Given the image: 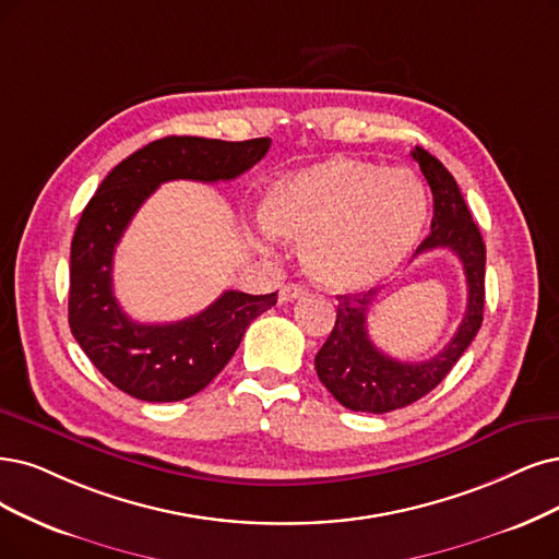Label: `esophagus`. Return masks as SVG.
<instances>
[{
	"label": "esophagus",
	"mask_w": 559,
	"mask_h": 559,
	"mask_svg": "<svg viewBox=\"0 0 559 559\" xmlns=\"http://www.w3.org/2000/svg\"><path fill=\"white\" fill-rule=\"evenodd\" d=\"M306 295H308V290H306L304 285L290 283V285L281 287V293H278V301H281V304H290V301H297V299H301V297H306Z\"/></svg>",
	"instance_id": "obj_1"
}]
</instances>
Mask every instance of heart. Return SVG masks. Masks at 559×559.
<instances>
[{
	"mask_svg": "<svg viewBox=\"0 0 559 559\" xmlns=\"http://www.w3.org/2000/svg\"><path fill=\"white\" fill-rule=\"evenodd\" d=\"M258 212L269 233L301 246L308 276L349 293L394 272L428 210L415 175L336 156L272 181Z\"/></svg>",
	"mask_w": 559,
	"mask_h": 559,
	"instance_id": "heart-1",
	"label": "heart"
}]
</instances>
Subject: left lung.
<instances>
[{
    "mask_svg": "<svg viewBox=\"0 0 559 559\" xmlns=\"http://www.w3.org/2000/svg\"><path fill=\"white\" fill-rule=\"evenodd\" d=\"M412 158L419 163L432 191L430 233L419 243L417 255L436 248H447L459 255L467 281V308L459 332L440 355L428 361L405 364L380 353L368 338L366 318L376 290L338 295L336 324L316 355V370L320 382L341 405L370 415L401 409L424 399L456 366L484 322L486 246L479 227L472 221L456 179L444 165L421 147L412 150Z\"/></svg>",
    "mask_w": 559,
    "mask_h": 559,
    "instance_id": "1",
    "label": "left lung"
}]
</instances>
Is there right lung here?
Masks as SVG:
<instances>
[{
  "label": "right lung",
  "mask_w": 559,
  "mask_h": 559,
  "mask_svg": "<svg viewBox=\"0 0 559 559\" xmlns=\"http://www.w3.org/2000/svg\"><path fill=\"white\" fill-rule=\"evenodd\" d=\"M269 144V138H160L123 158L87 202L71 241L69 324L82 353L123 394L147 403L198 394L233 359L246 326L276 304L278 293L227 290L198 316L142 324L121 311L112 293L115 248L163 181H230L251 170Z\"/></svg>",
  "instance_id": "obj_1"
}]
</instances>
